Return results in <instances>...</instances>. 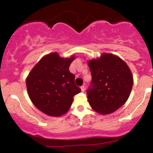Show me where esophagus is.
Listing matches in <instances>:
<instances>
[{"label":"esophagus","mask_w":153,"mask_h":153,"mask_svg":"<svg viewBox=\"0 0 153 153\" xmlns=\"http://www.w3.org/2000/svg\"><path fill=\"white\" fill-rule=\"evenodd\" d=\"M81 91L83 92H83H85V86H81Z\"/></svg>","instance_id":"34e87169"}]
</instances>
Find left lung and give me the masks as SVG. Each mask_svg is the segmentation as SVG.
<instances>
[{
  "mask_svg": "<svg viewBox=\"0 0 153 153\" xmlns=\"http://www.w3.org/2000/svg\"><path fill=\"white\" fill-rule=\"evenodd\" d=\"M92 80L86 90L90 106L100 114L116 111L128 100L133 85L132 73L118 56L104 53L88 63Z\"/></svg>",
  "mask_w": 153,
  "mask_h": 153,
  "instance_id": "left-lung-1",
  "label": "left lung"
}]
</instances>
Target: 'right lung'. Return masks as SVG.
<instances>
[{
  "label": "right lung",
  "mask_w": 153,
  "mask_h": 153,
  "mask_svg": "<svg viewBox=\"0 0 153 153\" xmlns=\"http://www.w3.org/2000/svg\"><path fill=\"white\" fill-rule=\"evenodd\" d=\"M71 58H60L57 53L44 56L31 70L26 84L31 101L39 110L51 117L68 111L74 97L81 91L70 72Z\"/></svg>",
  "instance_id": "add662e5"
}]
</instances>
